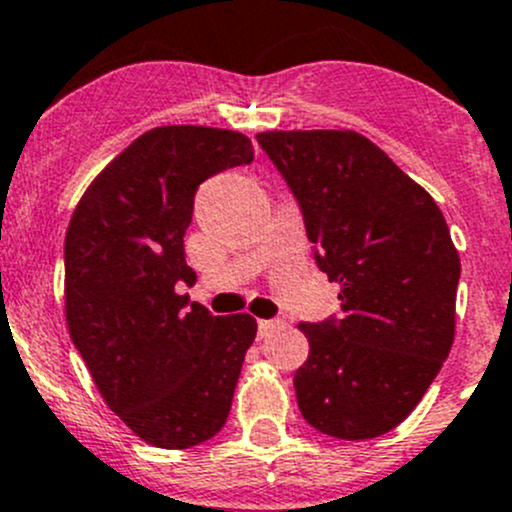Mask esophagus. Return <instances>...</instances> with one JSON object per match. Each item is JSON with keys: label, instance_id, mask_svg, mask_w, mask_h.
I'll return each mask as SVG.
<instances>
[{"label": "esophagus", "instance_id": "esophagus-1", "mask_svg": "<svg viewBox=\"0 0 512 512\" xmlns=\"http://www.w3.org/2000/svg\"><path fill=\"white\" fill-rule=\"evenodd\" d=\"M279 328H282V321H257V331H260V338H267V336H272L274 331H279Z\"/></svg>", "mask_w": 512, "mask_h": 512}]
</instances>
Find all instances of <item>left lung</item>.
Segmentation results:
<instances>
[{"instance_id": "8db88e82", "label": "left lung", "mask_w": 512, "mask_h": 512, "mask_svg": "<svg viewBox=\"0 0 512 512\" xmlns=\"http://www.w3.org/2000/svg\"><path fill=\"white\" fill-rule=\"evenodd\" d=\"M304 213L341 319L299 324V410L328 437L395 429L437 378L456 331L461 262L437 201L353 129L260 132Z\"/></svg>"}]
</instances>
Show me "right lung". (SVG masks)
Here are the masks:
<instances>
[{
  "label": "right lung",
  "instance_id": "add662e5",
  "mask_svg": "<svg viewBox=\"0 0 512 512\" xmlns=\"http://www.w3.org/2000/svg\"><path fill=\"white\" fill-rule=\"evenodd\" d=\"M250 161L233 129L154 127L95 176L68 223V331L105 405L159 449L223 429L255 341L250 314L211 316L176 292L196 282L184 252L196 188Z\"/></svg>",
  "mask_w": 512,
  "mask_h": 512
}]
</instances>
